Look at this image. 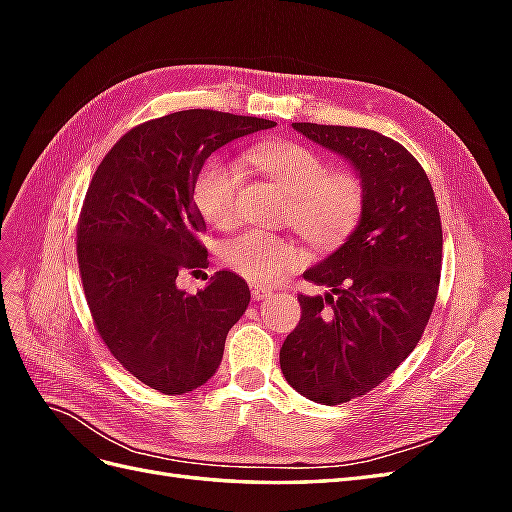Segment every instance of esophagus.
Returning a JSON list of instances; mask_svg holds the SVG:
<instances>
[{
  "label": "esophagus",
  "instance_id": "obj_1",
  "mask_svg": "<svg viewBox=\"0 0 512 512\" xmlns=\"http://www.w3.org/2000/svg\"><path fill=\"white\" fill-rule=\"evenodd\" d=\"M271 288H267V286H252V297L256 299V301H262V299H267V297H271Z\"/></svg>",
  "mask_w": 512,
  "mask_h": 512
}]
</instances>
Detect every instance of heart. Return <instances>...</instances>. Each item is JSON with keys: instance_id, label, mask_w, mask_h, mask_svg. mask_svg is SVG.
<instances>
[{"instance_id": "obj_1", "label": "heart", "mask_w": 512, "mask_h": 512, "mask_svg": "<svg viewBox=\"0 0 512 512\" xmlns=\"http://www.w3.org/2000/svg\"><path fill=\"white\" fill-rule=\"evenodd\" d=\"M245 158L290 194V218L299 235L329 250L342 243L359 222L365 190L352 173H331L318 151L301 143L277 141L247 149ZM241 170L222 156L200 164L192 185L198 213L215 228L237 220ZM224 265L252 284H273L303 262L292 241L262 230H245L222 245Z\"/></svg>"}]
</instances>
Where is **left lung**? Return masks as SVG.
Masks as SVG:
<instances>
[{"instance_id":"8db88e82","label":"left lung","mask_w":512,"mask_h":512,"mask_svg":"<svg viewBox=\"0 0 512 512\" xmlns=\"http://www.w3.org/2000/svg\"><path fill=\"white\" fill-rule=\"evenodd\" d=\"M344 156L361 177L365 205L346 243L305 280L301 320L280 350L294 391L324 406L361 397L416 348L433 312L442 271V222L423 166L393 138L350 126L292 123Z\"/></svg>"}]
</instances>
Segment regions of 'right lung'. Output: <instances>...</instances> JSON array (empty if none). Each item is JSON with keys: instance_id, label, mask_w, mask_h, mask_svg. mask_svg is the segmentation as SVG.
<instances>
[{"instance_id": "1", "label": "right lung", "mask_w": 512, "mask_h": 512, "mask_svg": "<svg viewBox=\"0 0 512 512\" xmlns=\"http://www.w3.org/2000/svg\"><path fill=\"white\" fill-rule=\"evenodd\" d=\"M273 126L209 108L170 113L123 134L91 177L76 224L91 318L123 369L164 395L215 374L250 303L245 280L226 269L196 294L177 288L179 273L209 265L194 177L215 149Z\"/></svg>"}]
</instances>
